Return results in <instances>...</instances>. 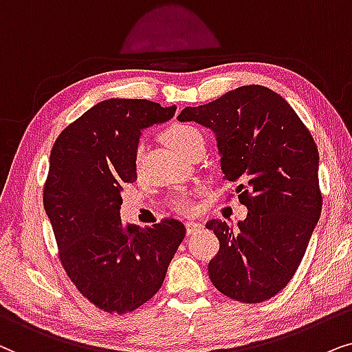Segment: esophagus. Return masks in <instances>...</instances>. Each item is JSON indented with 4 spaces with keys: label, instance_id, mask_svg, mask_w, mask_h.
I'll return each mask as SVG.
<instances>
[{
    "label": "esophagus",
    "instance_id": "esophagus-1",
    "mask_svg": "<svg viewBox=\"0 0 352 352\" xmlns=\"http://www.w3.org/2000/svg\"><path fill=\"white\" fill-rule=\"evenodd\" d=\"M185 227H186V233H188V235H193V233L201 230V227H203V225H201L199 222H195L193 220V222H186Z\"/></svg>",
    "mask_w": 352,
    "mask_h": 352
}]
</instances>
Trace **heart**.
Listing matches in <instances>:
<instances>
[{
  "mask_svg": "<svg viewBox=\"0 0 352 352\" xmlns=\"http://www.w3.org/2000/svg\"><path fill=\"white\" fill-rule=\"evenodd\" d=\"M161 140L168 148H172L173 151H177L186 157L193 151L204 148V135L201 133L198 127L190 124L168 125V127H166L161 132ZM140 154H142V149H138L137 154H135V167L140 166ZM173 206H175V209L179 212L190 214L195 210V199L191 195L184 193L175 199Z\"/></svg>",
  "mask_w": 352,
  "mask_h": 352,
  "instance_id": "1",
  "label": "heart"
}]
</instances>
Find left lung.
Wrapping results in <instances>:
<instances>
[{
	"instance_id": "obj_1",
	"label": "left lung",
	"mask_w": 352,
	"mask_h": 352,
	"mask_svg": "<svg viewBox=\"0 0 352 352\" xmlns=\"http://www.w3.org/2000/svg\"><path fill=\"white\" fill-rule=\"evenodd\" d=\"M179 120L214 130L223 180L238 184V201L248 208L236 230L225 220L206 223L220 243L208 265L210 282L240 302L274 298L298 270L322 212L311 132L278 93L262 85L185 107Z\"/></svg>"
}]
</instances>
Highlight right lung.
Returning a JSON list of instances; mask_svg holds the SVG:
<instances>
[{
	"label": "right lung",
	"instance_id": "obj_1",
	"mask_svg": "<svg viewBox=\"0 0 352 352\" xmlns=\"http://www.w3.org/2000/svg\"><path fill=\"white\" fill-rule=\"evenodd\" d=\"M148 100L98 102L56 138L43 186L58 257L100 311L132 312L159 292L185 225L166 217L140 228L120 219L124 184L137 180L140 130L175 114Z\"/></svg>",
	"mask_w": 352,
	"mask_h": 352
}]
</instances>
